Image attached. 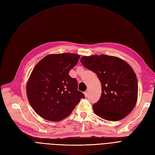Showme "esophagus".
Segmentation results:
<instances>
[{"instance_id":"esophagus-1","label":"esophagus","mask_w":155,"mask_h":155,"mask_svg":"<svg viewBox=\"0 0 155 155\" xmlns=\"http://www.w3.org/2000/svg\"><path fill=\"white\" fill-rule=\"evenodd\" d=\"M84 94L85 97H87L88 95V94L87 91H84Z\"/></svg>"}]
</instances>
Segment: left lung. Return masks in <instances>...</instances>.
<instances>
[{
	"mask_svg": "<svg viewBox=\"0 0 155 155\" xmlns=\"http://www.w3.org/2000/svg\"><path fill=\"white\" fill-rule=\"evenodd\" d=\"M84 67L95 72L101 83L102 94L93 105L100 117L116 121L131 113L137 100L138 84L135 74L126 61L106 54L83 57Z\"/></svg>",
	"mask_w": 155,
	"mask_h": 155,
	"instance_id": "obj_1",
	"label": "left lung"
}]
</instances>
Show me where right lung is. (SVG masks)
I'll return each instance as SVG.
<instances>
[{"label":"right lung","mask_w":155,"mask_h":155,"mask_svg":"<svg viewBox=\"0 0 155 155\" xmlns=\"http://www.w3.org/2000/svg\"><path fill=\"white\" fill-rule=\"evenodd\" d=\"M79 54H49L37 64L27 84L30 106L42 118L59 121L71 114L81 98L78 81L69 71L79 59Z\"/></svg>","instance_id":"add662e5"}]
</instances>
